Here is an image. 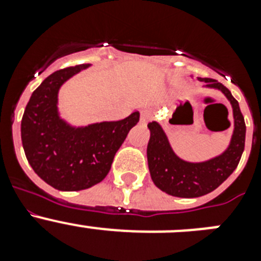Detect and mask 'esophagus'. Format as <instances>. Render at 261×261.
Listing matches in <instances>:
<instances>
[{
    "instance_id": "esophagus-1",
    "label": "esophagus",
    "mask_w": 261,
    "mask_h": 261,
    "mask_svg": "<svg viewBox=\"0 0 261 261\" xmlns=\"http://www.w3.org/2000/svg\"><path fill=\"white\" fill-rule=\"evenodd\" d=\"M153 111L151 110H142L141 111V119H140V121H141L142 124H146L147 121H150L151 119H153Z\"/></svg>"
}]
</instances>
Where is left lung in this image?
<instances>
[{
    "instance_id": "obj_1",
    "label": "left lung",
    "mask_w": 261,
    "mask_h": 261,
    "mask_svg": "<svg viewBox=\"0 0 261 261\" xmlns=\"http://www.w3.org/2000/svg\"><path fill=\"white\" fill-rule=\"evenodd\" d=\"M206 87L221 90L230 100L234 115V133L225 153L206 162L191 163L172 151L166 133L156 121L147 124L150 140L147 144V165L151 179L159 190L176 197H200L220 187L238 166L244 150L246 124L238 100L230 90L212 78H199Z\"/></svg>"
}]
</instances>
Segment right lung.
<instances>
[{
	"mask_svg": "<svg viewBox=\"0 0 261 261\" xmlns=\"http://www.w3.org/2000/svg\"><path fill=\"white\" fill-rule=\"evenodd\" d=\"M87 66H69L48 75L32 93L20 124L27 161L45 183L59 191L86 190L100 183L129 130L140 120L138 111L119 121L85 128H73L60 119L59 89Z\"/></svg>",
	"mask_w": 261,
	"mask_h": 261,
	"instance_id": "1",
	"label": "right lung"
}]
</instances>
